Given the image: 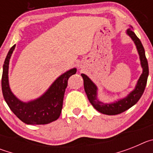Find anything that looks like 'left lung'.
Wrapping results in <instances>:
<instances>
[{
    "label": "left lung",
    "mask_w": 153,
    "mask_h": 153,
    "mask_svg": "<svg viewBox=\"0 0 153 153\" xmlns=\"http://www.w3.org/2000/svg\"><path fill=\"white\" fill-rule=\"evenodd\" d=\"M127 34L130 36L132 40L134 41L137 48L138 53L140 55L141 66L143 67V74L140 76L138 80L136 87L129 95L125 98L120 100L113 103H103L97 100V87L91 81V79L85 74H82L81 76L83 79L84 83V90L88 97L90 103L100 113L106 115H117L122 113L134 106L135 104L141 98L142 95L144 93L146 86L147 79L149 76V66L148 61L146 57L145 50L140 40L137 37L135 33L131 28L127 30Z\"/></svg>",
    "instance_id": "8db88e82"
}]
</instances>
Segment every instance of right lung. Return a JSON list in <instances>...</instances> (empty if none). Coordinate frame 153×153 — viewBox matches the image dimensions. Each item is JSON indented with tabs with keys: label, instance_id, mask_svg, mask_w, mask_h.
Here are the masks:
<instances>
[{
	"label": "right lung",
	"instance_id": "obj_1",
	"mask_svg": "<svg viewBox=\"0 0 153 153\" xmlns=\"http://www.w3.org/2000/svg\"><path fill=\"white\" fill-rule=\"evenodd\" d=\"M15 48L13 45L8 52L3 66L1 79L2 93L8 106L20 120L26 124L44 125L57 120L61 113L63 97L70 76L76 73L74 68L62 74L53 82L47 91L38 99L24 102L12 93L8 82L9 61Z\"/></svg>",
	"mask_w": 153,
	"mask_h": 153
}]
</instances>
